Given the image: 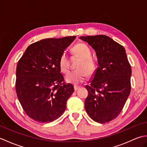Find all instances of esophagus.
<instances>
[{"label":"esophagus","instance_id":"34e87169","mask_svg":"<svg viewBox=\"0 0 147 147\" xmlns=\"http://www.w3.org/2000/svg\"><path fill=\"white\" fill-rule=\"evenodd\" d=\"M80 88V87L78 86H74V90H75V91H77V90H78Z\"/></svg>","mask_w":147,"mask_h":147}]
</instances>
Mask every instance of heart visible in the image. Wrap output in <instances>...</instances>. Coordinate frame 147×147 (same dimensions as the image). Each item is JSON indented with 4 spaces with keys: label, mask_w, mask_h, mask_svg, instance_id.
<instances>
[{
    "label": "heart",
    "mask_w": 147,
    "mask_h": 147,
    "mask_svg": "<svg viewBox=\"0 0 147 147\" xmlns=\"http://www.w3.org/2000/svg\"><path fill=\"white\" fill-rule=\"evenodd\" d=\"M74 54L81 58V61L76 65L77 70L71 71L65 76L67 82L78 85L82 83L86 78L87 75L91 76L96 70V64L91 57V51L85 44L82 43H77L72 48ZM59 65L61 71L66 73L69 69V61L65 53H62L59 60Z\"/></svg>",
    "instance_id": "b5f03b06"
}]
</instances>
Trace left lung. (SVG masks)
<instances>
[{"label": "left lung", "mask_w": 147, "mask_h": 147, "mask_svg": "<svg viewBox=\"0 0 147 147\" xmlns=\"http://www.w3.org/2000/svg\"><path fill=\"white\" fill-rule=\"evenodd\" d=\"M96 52L98 67L86 86L85 110L93 121L109 123L120 114L131 92V67L123 46L106 35L81 36Z\"/></svg>", "instance_id": "1"}]
</instances>
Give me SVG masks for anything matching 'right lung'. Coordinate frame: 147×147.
Returning a JSON list of instances; mask_svg holds the SVG:
<instances>
[{"mask_svg":"<svg viewBox=\"0 0 147 147\" xmlns=\"http://www.w3.org/2000/svg\"><path fill=\"white\" fill-rule=\"evenodd\" d=\"M76 36L47 38L28 47L16 67V91L24 111L47 123L64 113L74 86L64 82L59 60Z\"/></svg>","mask_w":147,"mask_h":147,"instance_id":"1","label":"right lung"}]
</instances>
